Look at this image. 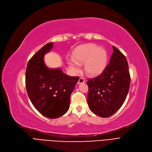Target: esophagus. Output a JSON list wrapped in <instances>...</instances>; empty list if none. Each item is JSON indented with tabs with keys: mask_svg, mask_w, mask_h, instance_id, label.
<instances>
[{
	"mask_svg": "<svg viewBox=\"0 0 152 152\" xmlns=\"http://www.w3.org/2000/svg\"><path fill=\"white\" fill-rule=\"evenodd\" d=\"M84 82H85V79L83 78H80L77 83L78 84H81V83H83Z\"/></svg>",
	"mask_w": 152,
	"mask_h": 152,
	"instance_id": "34e87169",
	"label": "esophagus"
}]
</instances>
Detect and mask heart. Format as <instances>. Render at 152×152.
Instances as JSON below:
<instances>
[{
    "label": "heart",
    "instance_id": "obj_1",
    "mask_svg": "<svg viewBox=\"0 0 152 152\" xmlns=\"http://www.w3.org/2000/svg\"><path fill=\"white\" fill-rule=\"evenodd\" d=\"M107 53L103 47L94 44H86L77 47L74 52V61H69V66L74 74L80 70L78 63L85 62V72L90 75H97L105 69L107 64Z\"/></svg>",
    "mask_w": 152,
    "mask_h": 152
}]
</instances>
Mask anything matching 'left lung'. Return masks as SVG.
Returning a JSON list of instances; mask_svg holds the SVG:
<instances>
[{"label": "left lung", "instance_id": "left-lung-1", "mask_svg": "<svg viewBox=\"0 0 152 152\" xmlns=\"http://www.w3.org/2000/svg\"><path fill=\"white\" fill-rule=\"evenodd\" d=\"M109 64L102 73L87 81V101L90 110L99 117H110L125 101L130 86V74L126 57L113 46Z\"/></svg>", "mask_w": 152, "mask_h": 152}]
</instances>
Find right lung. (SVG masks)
Returning a JSON list of instances; mask_svg holds the SVG:
<instances>
[{"label": "right lung", "instance_id": "1", "mask_svg": "<svg viewBox=\"0 0 152 152\" xmlns=\"http://www.w3.org/2000/svg\"><path fill=\"white\" fill-rule=\"evenodd\" d=\"M47 43L29 61L26 71V87L34 107L45 117L57 118L64 115L70 105V97L79 80L70 77L61 69H49L44 55L53 48Z\"/></svg>", "mask_w": 152, "mask_h": 152}]
</instances>
